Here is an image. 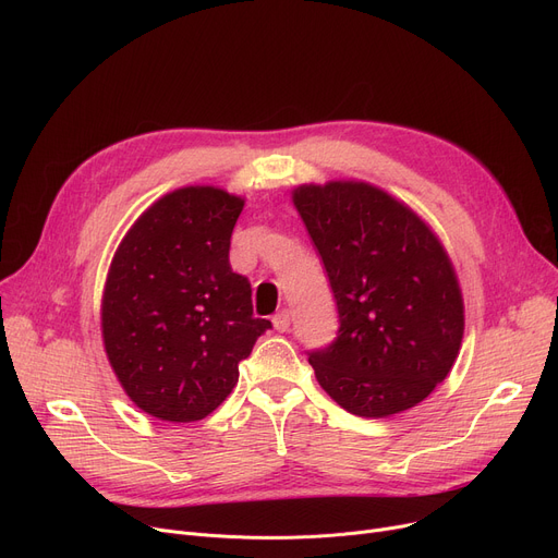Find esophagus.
<instances>
[{"mask_svg":"<svg viewBox=\"0 0 558 558\" xmlns=\"http://www.w3.org/2000/svg\"><path fill=\"white\" fill-rule=\"evenodd\" d=\"M289 326H291V312H289V310H282V312H278V314L274 316V328H276L278 332H287Z\"/></svg>","mask_w":558,"mask_h":558,"instance_id":"34e87169","label":"esophagus"}]
</instances>
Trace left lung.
<instances>
[{
    "mask_svg": "<svg viewBox=\"0 0 558 558\" xmlns=\"http://www.w3.org/2000/svg\"><path fill=\"white\" fill-rule=\"evenodd\" d=\"M294 205L339 312L337 339L307 353L318 385L364 418L416 407L448 377L463 337V299L444 244L368 183L301 185Z\"/></svg>",
    "mask_w": 558,
    "mask_h": 558,
    "instance_id": "left-lung-1",
    "label": "left lung"
}]
</instances>
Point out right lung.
<instances>
[{"instance_id":"right-lung-1","label":"right lung","mask_w":558,"mask_h":558,"mask_svg":"<svg viewBox=\"0 0 558 558\" xmlns=\"http://www.w3.org/2000/svg\"><path fill=\"white\" fill-rule=\"evenodd\" d=\"M244 198L181 187L158 198L117 248L101 299L108 362L126 396L169 423L201 421L238 385L271 320L255 318L251 282L230 269Z\"/></svg>"}]
</instances>
